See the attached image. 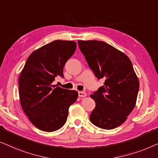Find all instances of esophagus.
I'll list each match as a JSON object with an SVG mask.
<instances>
[{"label": "esophagus", "mask_w": 158, "mask_h": 158, "mask_svg": "<svg viewBox=\"0 0 158 158\" xmlns=\"http://www.w3.org/2000/svg\"><path fill=\"white\" fill-rule=\"evenodd\" d=\"M78 94H79V97H80V98H85L87 96V93L85 92H79Z\"/></svg>", "instance_id": "34e87169"}]
</instances>
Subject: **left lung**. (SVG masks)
I'll return each instance as SVG.
<instances>
[{
	"mask_svg": "<svg viewBox=\"0 0 158 158\" xmlns=\"http://www.w3.org/2000/svg\"><path fill=\"white\" fill-rule=\"evenodd\" d=\"M78 45L95 77L105 79L104 85L90 95L96 103L90 121L100 129H115L136 105L139 82L131 61L105 42L78 40Z\"/></svg>",
	"mask_w": 158,
	"mask_h": 158,
	"instance_id": "left-lung-1",
	"label": "left lung"
}]
</instances>
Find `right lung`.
<instances>
[{
	"mask_svg": "<svg viewBox=\"0 0 158 158\" xmlns=\"http://www.w3.org/2000/svg\"><path fill=\"white\" fill-rule=\"evenodd\" d=\"M76 48L73 41H52L31 52L20 73L21 106L31 123L42 131L60 129L66 122L69 107L78 98L75 90L52 85L57 76L64 77V65Z\"/></svg>",
	"mask_w": 158,
	"mask_h": 158,
	"instance_id": "1",
	"label": "right lung"
}]
</instances>
